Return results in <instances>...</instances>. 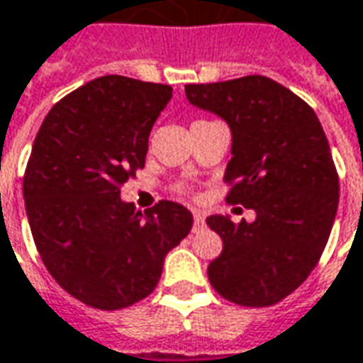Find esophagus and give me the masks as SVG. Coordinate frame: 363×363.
Segmentation results:
<instances>
[{
    "instance_id": "1",
    "label": "esophagus",
    "mask_w": 363,
    "mask_h": 363,
    "mask_svg": "<svg viewBox=\"0 0 363 363\" xmlns=\"http://www.w3.org/2000/svg\"><path fill=\"white\" fill-rule=\"evenodd\" d=\"M203 228V213L201 211H194V230L198 232V230H201Z\"/></svg>"
}]
</instances>
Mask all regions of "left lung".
Here are the masks:
<instances>
[{"instance_id": "8db88e82", "label": "left lung", "mask_w": 363, "mask_h": 363, "mask_svg": "<svg viewBox=\"0 0 363 363\" xmlns=\"http://www.w3.org/2000/svg\"><path fill=\"white\" fill-rule=\"evenodd\" d=\"M186 96L228 123V201L255 211L254 221L220 213L206 220L223 242L208 266L210 284L233 303L274 306L310 276L334 225L340 182L322 123L303 99L264 75L186 85Z\"/></svg>"}]
</instances>
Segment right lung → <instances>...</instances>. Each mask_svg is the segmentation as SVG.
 <instances>
[{
	"label": "right lung",
	"mask_w": 363,
	"mask_h": 363,
	"mask_svg": "<svg viewBox=\"0 0 363 363\" xmlns=\"http://www.w3.org/2000/svg\"><path fill=\"white\" fill-rule=\"evenodd\" d=\"M172 87L104 75L77 87L45 116L23 177L29 228L53 279L97 310L150 296L165 255L194 216L176 201L150 211L119 198L142 169L155 119Z\"/></svg>",
	"instance_id": "right-lung-1"
}]
</instances>
